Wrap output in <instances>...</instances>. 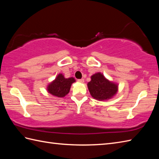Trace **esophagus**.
Wrapping results in <instances>:
<instances>
[{
    "instance_id": "34e87169",
    "label": "esophagus",
    "mask_w": 159,
    "mask_h": 159,
    "mask_svg": "<svg viewBox=\"0 0 159 159\" xmlns=\"http://www.w3.org/2000/svg\"><path fill=\"white\" fill-rule=\"evenodd\" d=\"M78 82H79V83H83V82H84V79H78Z\"/></svg>"
}]
</instances>
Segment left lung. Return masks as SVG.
<instances>
[{"label":"left lung","instance_id":"1","mask_svg":"<svg viewBox=\"0 0 159 159\" xmlns=\"http://www.w3.org/2000/svg\"><path fill=\"white\" fill-rule=\"evenodd\" d=\"M91 81L87 83L89 91L94 99L98 100H109L116 95L117 85L109 81L102 74L98 72L91 76Z\"/></svg>","mask_w":159,"mask_h":159}]
</instances>
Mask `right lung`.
Here are the masks:
<instances>
[{"mask_svg": "<svg viewBox=\"0 0 159 159\" xmlns=\"http://www.w3.org/2000/svg\"><path fill=\"white\" fill-rule=\"evenodd\" d=\"M75 82V79L71 77L66 79L62 74H59L52 83L47 87L48 93L54 96L63 98L69 93L71 85Z\"/></svg>", "mask_w": 159, "mask_h": 159, "instance_id": "add662e5", "label": "right lung"}]
</instances>
